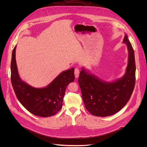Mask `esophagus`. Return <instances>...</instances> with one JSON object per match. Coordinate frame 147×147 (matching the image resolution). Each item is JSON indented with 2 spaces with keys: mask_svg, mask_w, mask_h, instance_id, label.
<instances>
[{
  "mask_svg": "<svg viewBox=\"0 0 147 147\" xmlns=\"http://www.w3.org/2000/svg\"><path fill=\"white\" fill-rule=\"evenodd\" d=\"M74 74H75V76L76 78H78L79 77V74H80V70L78 67H76L75 69L74 70Z\"/></svg>",
  "mask_w": 147,
  "mask_h": 147,
  "instance_id": "obj_1",
  "label": "esophagus"
}]
</instances>
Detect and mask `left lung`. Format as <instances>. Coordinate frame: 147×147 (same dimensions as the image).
Wrapping results in <instances>:
<instances>
[{"label":"left lung","instance_id":"1","mask_svg":"<svg viewBox=\"0 0 147 147\" xmlns=\"http://www.w3.org/2000/svg\"><path fill=\"white\" fill-rule=\"evenodd\" d=\"M129 53L128 64L124 76L112 83H107L83 68L78 77L83 100L86 109L97 117H108L117 113L130 99L136 83L134 51L126 34L123 40Z\"/></svg>","mask_w":147,"mask_h":147}]
</instances>
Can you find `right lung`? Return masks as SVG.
<instances>
[{"mask_svg":"<svg viewBox=\"0 0 147 147\" xmlns=\"http://www.w3.org/2000/svg\"><path fill=\"white\" fill-rule=\"evenodd\" d=\"M13 50L11 61V82L16 97L31 113L41 117L55 115L61 109L66 87L74 81V68L64 71L49 85L35 88L23 82L18 72L15 51Z\"/></svg>","mask_w":147,"mask_h":147,"instance_id":"1","label":"right lung"}]
</instances>
